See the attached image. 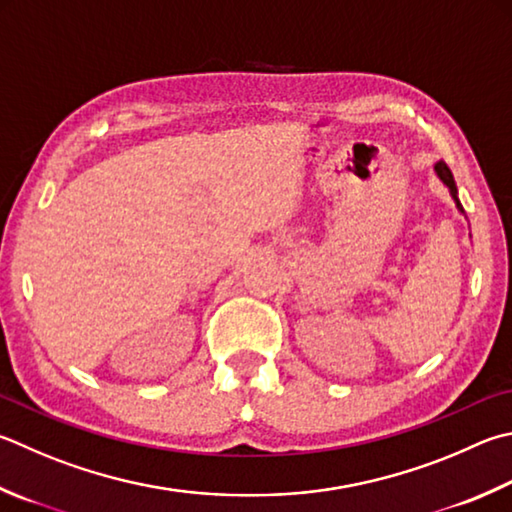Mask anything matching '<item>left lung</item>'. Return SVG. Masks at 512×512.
Returning <instances> with one entry per match:
<instances>
[{
	"label": "left lung",
	"mask_w": 512,
	"mask_h": 512,
	"mask_svg": "<svg viewBox=\"0 0 512 512\" xmlns=\"http://www.w3.org/2000/svg\"><path fill=\"white\" fill-rule=\"evenodd\" d=\"M434 172H436V176H439V179L448 185V190H450V194H452V199H454V203H457V210L461 212V215H466V212H463V206H461V201H459V197H457V183H454V176H452V172H450V167L445 165L443 161H439L434 165Z\"/></svg>",
	"instance_id": "8db88e82"
}]
</instances>
